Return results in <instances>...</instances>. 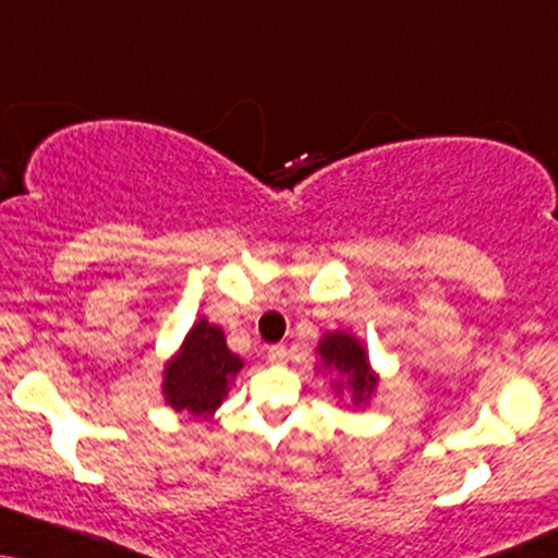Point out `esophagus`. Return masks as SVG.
Returning <instances> with one entry per match:
<instances>
[{
	"label": "esophagus",
	"instance_id": "1",
	"mask_svg": "<svg viewBox=\"0 0 558 558\" xmlns=\"http://www.w3.org/2000/svg\"><path fill=\"white\" fill-rule=\"evenodd\" d=\"M267 359H270V364H286L288 361V348L286 345H272L270 351H267Z\"/></svg>",
	"mask_w": 558,
	"mask_h": 558
}]
</instances>
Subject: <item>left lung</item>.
I'll return each mask as SVG.
<instances>
[{"instance_id":"8db88e82","label":"left lung","mask_w":558,"mask_h":558,"mask_svg":"<svg viewBox=\"0 0 558 558\" xmlns=\"http://www.w3.org/2000/svg\"><path fill=\"white\" fill-rule=\"evenodd\" d=\"M317 353L322 359V366L332 368L340 377L338 385H335L338 392H343V387L351 389L355 405H361V402L372 398L379 379L377 374L372 372V366H368L366 348L361 345V340L355 338V335L327 332L325 338L319 340Z\"/></svg>"}]
</instances>
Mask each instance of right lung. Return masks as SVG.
<instances>
[{
    "mask_svg": "<svg viewBox=\"0 0 558 558\" xmlns=\"http://www.w3.org/2000/svg\"><path fill=\"white\" fill-rule=\"evenodd\" d=\"M241 366L239 355L228 351L223 330L199 319L163 368V398L177 413L207 418L226 400Z\"/></svg>",
    "mask_w": 558,
    "mask_h": 558,
    "instance_id": "obj_1",
    "label": "right lung"
}]
</instances>
